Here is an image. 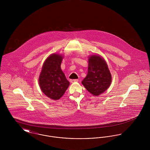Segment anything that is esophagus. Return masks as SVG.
Listing matches in <instances>:
<instances>
[{
    "instance_id": "1",
    "label": "esophagus",
    "mask_w": 150,
    "mask_h": 150,
    "mask_svg": "<svg viewBox=\"0 0 150 150\" xmlns=\"http://www.w3.org/2000/svg\"><path fill=\"white\" fill-rule=\"evenodd\" d=\"M78 79H72L71 80V82L72 83H75V82H78Z\"/></svg>"
}]
</instances>
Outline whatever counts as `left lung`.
Segmentation results:
<instances>
[{
	"label": "left lung",
	"instance_id": "1",
	"mask_svg": "<svg viewBox=\"0 0 150 150\" xmlns=\"http://www.w3.org/2000/svg\"><path fill=\"white\" fill-rule=\"evenodd\" d=\"M111 83V75L104 59L99 56L89 58L88 74L81 81L86 90L94 96L104 92Z\"/></svg>",
	"mask_w": 150,
	"mask_h": 150
}]
</instances>
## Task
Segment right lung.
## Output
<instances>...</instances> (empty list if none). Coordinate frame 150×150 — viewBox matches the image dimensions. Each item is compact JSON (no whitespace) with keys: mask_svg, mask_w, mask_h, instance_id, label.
Segmentation results:
<instances>
[{"mask_svg":"<svg viewBox=\"0 0 150 150\" xmlns=\"http://www.w3.org/2000/svg\"><path fill=\"white\" fill-rule=\"evenodd\" d=\"M62 56L52 54L47 58L39 76V86L43 93L52 100H59L65 93L70 82L61 69Z\"/></svg>","mask_w":150,"mask_h":150,"instance_id":"right-lung-1","label":"right lung"}]
</instances>
